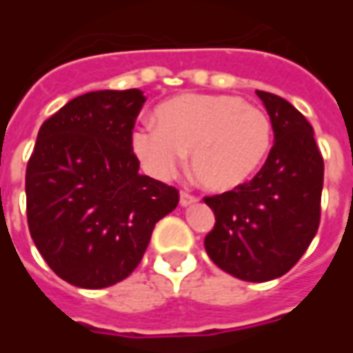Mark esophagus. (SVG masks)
<instances>
[{"instance_id": "obj_1", "label": "esophagus", "mask_w": 353, "mask_h": 353, "mask_svg": "<svg viewBox=\"0 0 353 353\" xmlns=\"http://www.w3.org/2000/svg\"><path fill=\"white\" fill-rule=\"evenodd\" d=\"M194 202H196V196H192V194H189V192L181 191V194H179V204H181V206L183 208L192 206Z\"/></svg>"}]
</instances>
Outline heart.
I'll list each match as a JSON object with an SVG mask.
<instances>
[{
    "mask_svg": "<svg viewBox=\"0 0 353 353\" xmlns=\"http://www.w3.org/2000/svg\"><path fill=\"white\" fill-rule=\"evenodd\" d=\"M272 123L232 94H181L154 109V128L132 132L130 147L149 176L172 179L191 157L194 181L210 192L245 185L265 162Z\"/></svg>",
    "mask_w": 353,
    "mask_h": 353,
    "instance_id": "b5f03b06",
    "label": "heart"
}]
</instances>
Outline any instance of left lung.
<instances>
[{"label":"left lung","instance_id":"left-lung-1","mask_svg":"<svg viewBox=\"0 0 353 353\" xmlns=\"http://www.w3.org/2000/svg\"><path fill=\"white\" fill-rule=\"evenodd\" d=\"M274 130L268 159L250 183L204 199L215 227L204 240L210 259L245 281L289 272L319 227L323 159L310 123L288 100L257 90Z\"/></svg>","mask_w":353,"mask_h":353}]
</instances>
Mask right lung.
<instances>
[{"instance_id":"obj_1","label":"right lung","mask_w":353,"mask_h":353,"mask_svg":"<svg viewBox=\"0 0 353 353\" xmlns=\"http://www.w3.org/2000/svg\"><path fill=\"white\" fill-rule=\"evenodd\" d=\"M138 88L77 96L39 128L26 168L30 234L43 259L72 285L109 288L128 278L157 221L179 192L141 176L132 153Z\"/></svg>"}]
</instances>
